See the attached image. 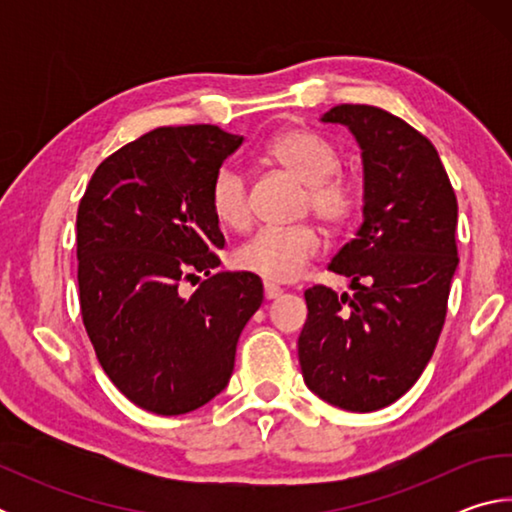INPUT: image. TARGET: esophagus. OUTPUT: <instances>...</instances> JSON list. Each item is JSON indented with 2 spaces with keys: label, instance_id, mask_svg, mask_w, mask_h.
Listing matches in <instances>:
<instances>
[{
  "label": "esophagus",
  "instance_id": "esophagus-1",
  "mask_svg": "<svg viewBox=\"0 0 512 512\" xmlns=\"http://www.w3.org/2000/svg\"><path fill=\"white\" fill-rule=\"evenodd\" d=\"M280 296H282V289L280 287H275V284H271V282L264 284V298L266 300H275V298H280Z\"/></svg>",
  "mask_w": 512,
  "mask_h": 512
}]
</instances>
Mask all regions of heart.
Segmentation results:
<instances>
[{
    "label": "heart",
    "instance_id": "obj_1",
    "mask_svg": "<svg viewBox=\"0 0 512 512\" xmlns=\"http://www.w3.org/2000/svg\"><path fill=\"white\" fill-rule=\"evenodd\" d=\"M268 158L307 187L309 207L320 221L343 223L357 207V189L341 176V153L316 133L289 131L268 144ZM210 207L225 228L241 230L248 223V185L235 164H223L210 185ZM318 253L316 232L300 225L291 230H262L235 253L237 268L268 282H291Z\"/></svg>",
    "mask_w": 512,
    "mask_h": 512
}]
</instances>
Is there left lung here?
<instances>
[{"mask_svg":"<svg viewBox=\"0 0 512 512\" xmlns=\"http://www.w3.org/2000/svg\"><path fill=\"white\" fill-rule=\"evenodd\" d=\"M363 164V221L332 257L354 296L305 291L298 339L305 384L345 411L384 409L409 391L436 348L458 266V205L438 151L404 119L375 106H336Z\"/></svg>","mask_w":512,"mask_h":512,"instance_id":"1","label":"left lung"}]
</instances>
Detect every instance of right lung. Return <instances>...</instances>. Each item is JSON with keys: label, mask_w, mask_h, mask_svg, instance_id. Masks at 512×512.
Here are the masks:
<instances>
[{"label": "right lung", "mask_w": 512, "mask_h": 512, "mask_svg": "<svg viewBox=\"0 0 512 512\" xmlns=\"http://www.w3.org/2000/svg\"><path fill=\"white\" fill-rule=\"evenodd\" d=\"M244 135L169 126L103 160L76 214L83 325L128 400L158 415L201 409L228 386L241 332L264 300L253 273H214L225 246L214 173ZM205 272L192 297L179 282Z\"/></svg>", "instance_id": "1"}]
</instances>
